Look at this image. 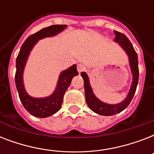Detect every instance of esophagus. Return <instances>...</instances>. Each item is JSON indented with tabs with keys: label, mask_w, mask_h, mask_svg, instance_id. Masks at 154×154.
Listing matches in <instances>:
<instances>
[{
	"label": "esophagus",
	"mask_w": 154,
	"mask_h": 154,
	"mask_svg": "<svg viewBox=\"0 0 154 154\" xmlns=\"http://www.w3.org/2000/svg\"><path fill=\"white\" fill-rule=\"evenodd\" d=\"M85 66L84 65H82V64H79V65H77V71L79 72V74L82 72L85 71Z\"/></svg>",
	"instance_id": "34e87169"
}]
</instances>
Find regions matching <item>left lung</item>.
I'll use <instances>...</instances> for the list:
<instances>
[{"instance_id":"obj_1","label":"left lung","mask_w":154,"mask_h":154,"mask_svg":"<svg viewBox=\"0 0 154 154\" xmlns=\"http://www.w3.org/2000/svg\"><path fill=\"white\" fill-rule=\"evenodd\" d=\"M114 42L119 44L120 46L122 47L128 56L129 66H130L131 73L133 76L131 87L129 89L126 97L122 102L117 103V104H108V103L103 102L101 100H99L94 94L91 85L89 82V77L86 72H82L81 73L82 78L84 80L85 94V101H86L87 105L89 109L93 110L94 112L99 115H102V116H112V115L119 113L125 109H126L134 97V94L136 92L137 86V83H138L139 69L137 54L134 50L131 42H129V40L127 38L125 35L117 31H114Z\"/></svg>"}]
</instances>
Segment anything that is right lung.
Instances as JSON below:
<instances>
[{"instance_id":"1","label":"right lung","mask_w":154,"mask_h":154,"mask_svg":"<svg viewBox=\"0 0 154 154\" xmlns=\"http://www.w3.org/2000/svg\"><path fill=\"white\" fill-rule=\"evenodd\" d=\"M67 27L65 25H54L42 29L25 40L20 48L16 60L15 84L20 100L25 109L30 114L37 117L45 118L50 117L57 112L61 107L63 97L69 86L72 79L78 75L77 65H72L67 69L63 70L58 77L55 90L51 95L45 97H33L28 94L25 90L23 74L28 58L35 45L38 41L45 37H54Z\"/></svg>"}]
</instances>
